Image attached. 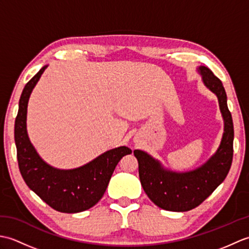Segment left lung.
Wrapping results in <instances>:
<instances>
[{
  "label": "left lung",
  "instance_id": "left-lung-1",
  "mask_svg": "<svg viewBox=\"0 0 249 249\" xmlns=\"http://www.w3.org/2000/svg\"><path fill=\"white\" fill-rule=\"evenodd\" d=\"M197 71L206 89L218 99L224 120V133L218 149L203 165L184 172L165 168L144 151H134L139 163L140 182L147 197L157 206L172 212H186L202 203L224 182L233 157V122L227 105L225 88L208 67L199 66Z\"/></svg>",
  "mask_w": 249,
  "mask_h": 249
}]
</instances>
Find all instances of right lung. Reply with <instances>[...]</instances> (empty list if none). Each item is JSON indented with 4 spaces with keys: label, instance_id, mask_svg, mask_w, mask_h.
Instances as JSON below:
<instances>
[{
    "label": "right lung",
    "instance_id": "obj_1",
    "mask_svg": "<svg viewBox=\"0 0 249 249\" xmlns=\"http://www.w3.org/2000/svg\"><path fill=\"white\" fill-rule=\"evenodd\" d=\"M48 65L25 84L15 122L18 165L24 182L45 202L62 213H79L102 199L121 158L130 154L127 146L106 151L93 160L73 169H59L47 163L30 141L26 114L31 93Z\"/></svg>",
    "mask_w": 249,
    "mask_h": 249
}]
</instances>
